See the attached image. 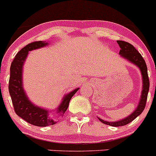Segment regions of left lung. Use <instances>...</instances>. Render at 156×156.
I'll list each match as a JSON object with an SVG mask.
<instances>
[{
    "mask_svg": "<svg viewBox=\"0 0 156 156\" xmlns=\"http://www.w3.org/2000/svg\"><path fill=\"white\" fill-rule=\"evenodd\" d=\"M117 43L119 44V46L120 48V55L122 57H123L126 59L129 60L130 62L133 63L134 65L137 66L139 69L141 71L142 77H143V90H142L141 94V98H140V103H139L138 107L133 111V113H131L129 116H128L126 118L123 119V120H120L117 122H108L105 121L104 120L99 119L101 122L107 125H110L112 126H125V125L128 124L133 120H135L139 115L141 114L143 111L144 110L146 104V100H147L148 93H149V76H148V72H147V66H146V62L143 59V56L141 54L136 50L135 47L130 43H127L125 41H121V40H118Z\"/></svg>",
    "mask_w": 156,
    "mask_h": 156,
    "instance_id": "left-lung-1",
    "label": "left lung"
}]
</instances>
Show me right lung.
Returning a JSON list of instances; mask_svg holds the SVG:
<instances>
[{
    "label": "right lung",
    "instance_id": "add662e5",
    "mask_svg": "<svg viewBox=\"0 0 156 156\" xmlns=\"http://www.w3.org/2000/svg\"><path fill=\"white\" fill-rule=\"evenodd\" d=\"M47 45L48 43L44 41L33 42L27 45L16 54L10 66L8 88L15 113L27 123L36 126H47L56 123L57 118L63 116L68 109L71 98L79 89H75L63 98L61 104L56 109L57 113H54L53 116L49 110L36 107L29 101L23 88V66L30 51Z\"/></svg>",
    "mask_w": 156,
    "mask_h": 156
}]
</instances>
